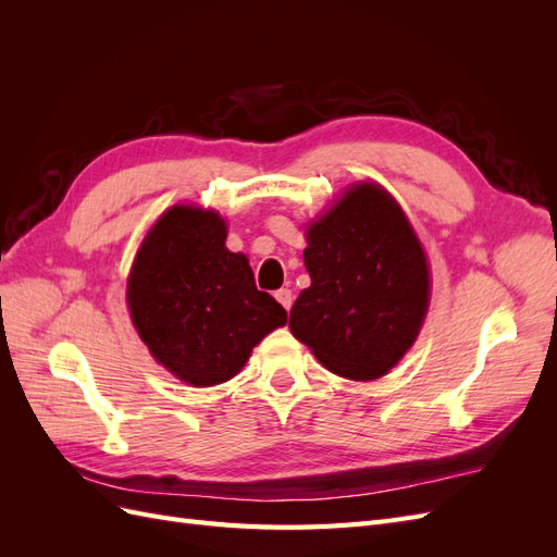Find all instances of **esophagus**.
<instances>
[{
    "instance_id": "1",
    "label": "esophagus",
    "mask_w": 557,
    "mask_h": 557,
    "mask_svg": "<svg viewBox=\"0 0 557 557\" xmlns=\"http://www.w3.org/2000/svg\"><path fill=\"white\" fill-rule=\"evenodd\" d=\"M274 297L278 299V305H281L285 311H290V307H293V293H290L288 288H281V290H276V293H274Z\"/></svg>"
}]
</instances>
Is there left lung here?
<instances>
[{
  "instance_id": "1",
  "label": "left lung",
  "mask_w": 557,
  "mask_h": 557,
  "mask_svg": "<svg viewBox=\"0 0 557 557\" xmlns=\"http://www.w3.org/2000/svg\"><path fill=\"white\" fill-rule=\"evenodd\" d=\"M311 285L290 311V332L320 364L350 381L393 369L430 305L425 250L401 207L376 183H356L307 230Z\"/></svg>"
}]
</instances>
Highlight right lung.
<instances>
[{
    "mask_svg": "<svg viewBox=\"0 0 557 557\" xmlns=\"http://www.w3.org/2000/svg\"><path fill=\"white\" fill-rule=\"evenodd\" d=\"M225 239L221 213L176 205L146 234L127 278L132 323L150 356L195 387L237 376L250 350L288 320Z\"/></svg>",
    "mask_w": 557,
    "mask_h": 557,
    "instance_id": "1",
    "label": "right lung"
}]
</instances>
